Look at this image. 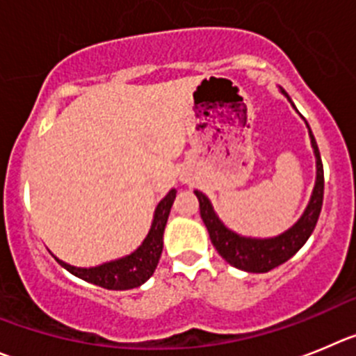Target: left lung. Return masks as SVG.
Listing matches in <instances>:
<instances>
[{"label": "left lung", "mask_w": 356, "mask_h": 356, "mask_svg": "<svg viewBox=\"0 0 356 356\" xmlns=\"http://www.w3.org/2000/svg\"><path fill=\"white\" fill-rule=\"evenodd\" d=\"M280 92L293 104L287 92L284 88H280ZM293 108L296 110L294 104ZM307 127H309V124H307ZM309 136L310 145L314 149V156H316V184H314L312 195H310L309 204H307L305 211L300 216V220L291 229L278 234L275 238H246V236L234 232V230L225 227V223L218 218L209 198L202 193V191L195 190L198 204H200L202 222L207 227L211 243L218 250V254L222 255L234 268L248 271V273H266V271L273 270L277 266L289 261L298 250L305 245L307 239L310 238V234L316 229V223H318V218L323 206L325 175H323V163L321 156H319L318 143H316V138H314L310 127Z\"/></svg>", "instance_id": "1"}]
</instances>
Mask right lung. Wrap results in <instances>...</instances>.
<instances>
[{"label":"right lung","instance_id":"right-lung-1","mask_svg":"<svg viewBox=\"0 0 356 356\" xmlns=\"http://www.w3.org/2000/svg\"><path fill=\"white\" fill-rule=\"evenodd\" d=\"M177 191L170 190L158 204L152 218V225H150L149 234L142 241L138 248L131 252L129 255H124L115 261L102 262L99 266L92 268H78V266H70L67 262L60 261L58 257H53L58 261L62 268H65L69 273L74 277L81 278L85 282H90L99 287L111 291H126L134 289V287L142 286L152 277L156 271L159 257L163 252V234H165L166 222H168V214H170L172 204L175 200Z\"/></svg>","mask_w":356,"mask_h":356}]
</instances>
